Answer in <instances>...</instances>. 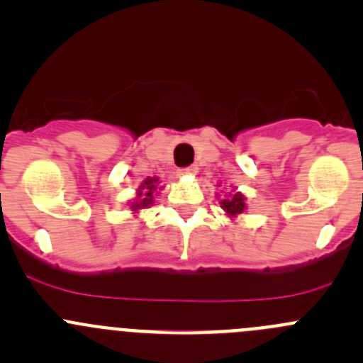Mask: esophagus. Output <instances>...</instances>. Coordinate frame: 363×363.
<instances>
[{
  "mask_svg": "<svg viewBox=\"0 0 363 363\" xmlns=\"http://www.w3.org/2000/svg\"><path fill=\"white\" fill-rule=\"evenodd\" d=\"M196 172H199V167H196V164H191V167H186V168H182V170H179V174L181 175H196Z\"/></svg>",
  "mask_w": 363,
  "mask_h": 363,
  "instance_id": "esophagus-1",
  "label": "esophagus"
}]
</instances>
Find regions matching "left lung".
Segmentation results:
<instances>
[{"label": "left lung", "mask_w": 363, "mask_h": 363, "mask_svg": "<svg viewBox=\"0 0 363 363\" xmlns=\"http://www.w3.org/2000/svg\"><path fill=\"white\" fill-rule=\"evenodd\" d=\"M244 202H246L244 195H240V193H233L232 196H228L226 200L219 202V205H221V207L225 208L230 216H239V214H242L244 208H246V203Z\"/></svg>", "instance_id": "1"}]
</instances>
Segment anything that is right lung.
<instances>
[{"label": "right lung", "instance_id": "right-lung-1", "mask_svg": "<svg viewBox=\"0 0 363 363\" xmlns=\"http://www.w3.org/2000/svg\"><path fill=\"white\" fill-rule=\"evenodd\" d=\"M156 184H158V179H145V181L142 182L140 193H138L140 200L131 205L133 211H138V208H144V207H149V205H152V196H155Z\"/></svg>", "mask_w": 363, "mask_h": 363}]
</instances>
